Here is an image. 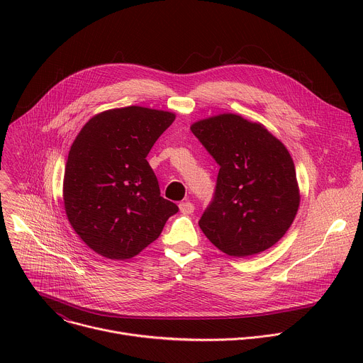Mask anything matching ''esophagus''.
Wrapping results in <instances>:
<instances>
[{"instance_id":"34e87169","label":"esophagus","mask_w":363,"mask_h":363,"mask_svg":"<svg viewBox=\"0 0 363 363\" xmlns=\"http://www.w3.org/2000/svg\"><path fill=\"white\" fill-rule=\"evenodd\" d=\"M179 210H181V213H182V214H192V213H194V210H195V206H194V203H192V202H189V201H184V202H181V203H179Z\"/></svg>"}]
</instances>
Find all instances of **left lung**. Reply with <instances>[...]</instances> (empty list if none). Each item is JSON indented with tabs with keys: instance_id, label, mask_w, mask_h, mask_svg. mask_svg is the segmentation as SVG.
<instances>
[{
	"instance_id": "8db88e82",
	"label": "left lung",
	"mask_w": 363,
	"mask_h": 363,
	"mask_svg": "<svg viewBox=\"0 0 363 363\" xmlns=\"http://www.w3.org/2000/svg\"><path fill=\"white\" fill-rule=\"evenodd\" d=\"M191 130L220 165L214 199L198 223L202 233L233 257L273 247L300 205L287 147L264 125L235 113L198 121Z\"/></svg>"
}]
</instances>
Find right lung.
Instances as JSON below:
<instances>
[{
    "instance_id": "right-lung-1",
    "label": "right lung",
    "mask_w": 363,
    "mask_h": 363,
    "mask_svg": "<svg viewBox=\"0 0 363 363\" xmlns=\"http://www.w3.org/2000/svg\"><path fill=\"white\" fill-rule=\"evenodd\" d=\"M175 113L128 106L94 115L66 162L63 202L76 234L94 252L128 260L157 240L178 206L162 198L146 157Z\"/></svg>"
}]
</instances>
